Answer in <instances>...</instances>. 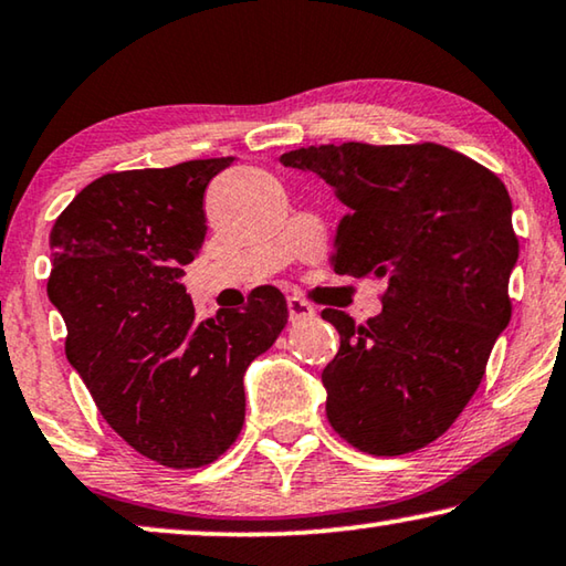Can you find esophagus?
Returning a JSON list of instances; mask_svg holds the SVG:
<instances>
[{
    "label": "esophagus",
    "mask_w": 566,
    "mask_h": 566,
    "mask_svg": "<svg viewBox=\"0 0 566 566\" xmlns=\"http://www.w3.org/2000/svg\"><path fill=\"white\" fill-rule=\"evenodd\" d=\"M286 307H290V319L292 322H304L315 317V307L310 302H304L300 297H290L286 300Z\"/></svg>",
    "instance_id": "34e87169"
}]
</instances>
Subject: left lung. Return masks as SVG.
Masks as SVG:
<instances>
[{"mask_svg": "<svg viewBox=\"0 0 566 566\" xmlns=\"http://www.w3.org/2000/svg\"><path fill=\"white\" fill-rule=\"evenodd\" d=\"M282 164L317 174L347 206L332 269L388 284L365 325L322 310L339 332L322 370L329 426L370 455L433 443L479 390L511 319L518 239L506 186L438 143H329L290 150Z\"/></svg>", "mask_w": 566, "mask_h": 566, "instance_id": "left-lung-1", "label": "left lung"}]
</instances>
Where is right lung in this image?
<instances>
[{"instance_id": "add662e5", "label": "right lung", "mask_w": 566, "mask_h": 566, "mask_svg": "<svg viewBox=\"0 0 566 566\" xmlns=\"http://www.w3.org/2000/svg\"><path fill=\"white\" fill-rule=\"evenodd\" d=\"M234 158L95 178L50 234L48 294L67 325L65 353L105 423L168 469H201L244 426V373L286 325L276 286L244 310L196 319L181 284L206 237L203 193Z\"/></svg>"}]
</instances>
